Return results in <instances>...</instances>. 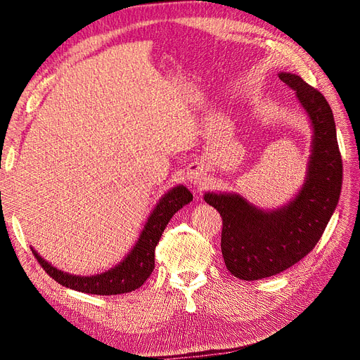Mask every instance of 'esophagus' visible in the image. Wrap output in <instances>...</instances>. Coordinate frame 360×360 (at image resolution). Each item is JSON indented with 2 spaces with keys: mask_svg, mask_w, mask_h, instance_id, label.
Instances as JSON below:
<instances>
[{
  "mask_svg": "<svg viewBox=\"0 0 360 360\" xmlns=\"http://www.w3.org/2000/svg\"><path fill=\"white\" fill-rule=\"evenodd\" d=\"M198 177H200V172H192L191 174V179L192 180H198Z\"/></svg>",
  "mask_w": 360,
  "mask_h": 360,
  "instance_id": "34e87169",
  "label": "esophagus"
}]
</instances>
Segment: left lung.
Wrapping results in <instances>:
<instances>
[{
  "label": "left lung",
  "instance_id": "left-lung-1",
  "mask_svg": "<svg viewBox=\"0 0 360 360\" xmlns=\"http://www.w3.org/2000/svg\"><path fill=\"white\" fill-rule=\"evenodd\" d=\"M279 79L296 90L314 127L308 177L296 200L267 213L238 195H204L205 202L222 216L225 266L243 281L278 275L307 257L329 224L342 186V159L328 101L297 75L279 73Z\"/></svg>",
  "mask_w": 360,
  "mask_h": 360
}]
</instances>
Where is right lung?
I'll return each mask as SVG.
<instances>
[{"instance_id":"add662e5","label":"right lung","mask_w":360,"mask_h":360,"mask_svg":"<svg viewBox=\"0 0 360 360\" xmlns=\"http://www.w3.org/2000/svg\"><path fill=\"white\" fill-rule=\"evenodd\" d=\"M192 193L184 188L177 186L169 191L163 197L156 209L148 217L143 234L138 243L130 250V254L114 269L96 276H73L66 271L52 267L48 261L43 259L34 249V254L39 264L45 269L46 274L57 281L58 284L89 294H101V296H112V294H123L139 288L151 275L155 269V249L162 237L163 230L168 225L169 219L177 213L183 205L192 201Z\"/></svg>"}]
</instances>
